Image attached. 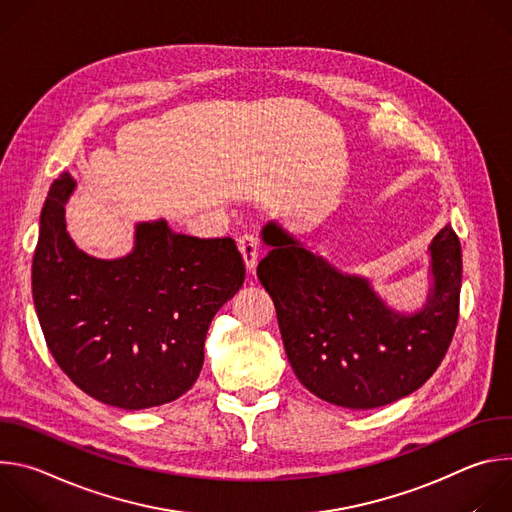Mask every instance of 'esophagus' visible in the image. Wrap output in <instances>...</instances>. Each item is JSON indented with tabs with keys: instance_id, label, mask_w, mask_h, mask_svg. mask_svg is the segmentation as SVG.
Instances as JSON below:
<instances>
[{
	"instance_id": "1",
	"label": "esophagus",
	"mask_w": 512,
	"mask_h": 512,
	"mask_svg": "<svg viewBox=\"0 0 512 512\" xmlns=\"http://www.w3.org/2000/svg\"><path fill=\"white\" fill-rule=\"evenodd\" d=\"M239 251L243 255V261H245V267L247 271H255V265H257V259H259V253H261V245H259V239L253 237V235H243L239 237Z\"/></svg>"
}]
</instances>
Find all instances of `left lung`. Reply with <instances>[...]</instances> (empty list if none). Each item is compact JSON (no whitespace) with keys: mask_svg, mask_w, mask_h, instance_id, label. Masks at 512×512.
I'll return each mask as SVG.
<instances>
[{"mask_svg":"<svg viewBox=\"0 0 512 512\" xmlns=\"http://www.w3.org/2000/svg\"><path fill=\"white\" fill-rule=\"evenodd\" d=\"M257 265L287 360L298 381L322 401L375 409L419 389L444 360L460 314L462 247L450 225L431 243L433 289L413 316L395 314L367 279L338 273L279 227Z\"/></svg>","mask_w":512,"mask_h":512,"instance_id":"1","label":"left lung"}]
</instances>
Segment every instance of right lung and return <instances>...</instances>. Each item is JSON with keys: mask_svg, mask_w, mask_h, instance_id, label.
Listing matches in <instances>:
<instances>
[{"mask_svg": "<svg viewBox=\"0 0 512 512\" xmlns=\"http://www.w3.org/2000/svg\"><path fill=\"white\" fill-rule=\"evenodd\" d=\"M72 188L60 174L40 214L32 294L46 344L62 373L101 403H170L196 383L208 326L245 281L243 257L231 237H186L166 221L137 225L123 259L89 257L66 233Z\"/></svg>", "mask_w": 512, "mask_h": 512, "instance_id": "obj_1", "label": "right lung"}]
</instances>
